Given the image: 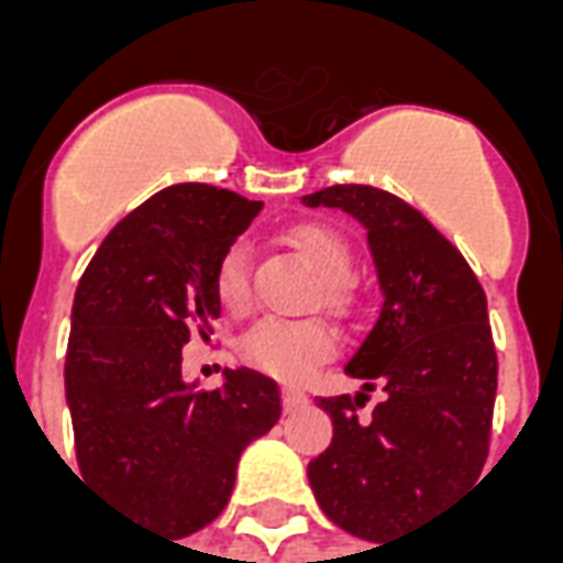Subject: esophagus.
<instances>
[{
  "instance_id": "1",
  "label": "esophagus",
  "mask_w": 563,
  "mask_h": 563,
  "mask_svg": "<svg viewBox=\"0 0 563 563\" xmlns=\"http://www.w3.org/2000/svg\"><path fill=\"white\" fill-rule=\"evenodd\" d=\"M307 404V395L298 389H283V410L286 413H295V410H301Z\"/></svg>"
}]
</instances>
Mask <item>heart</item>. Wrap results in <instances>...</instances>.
Wrapping results in <instances>:
<instances>
[{
  "instance_id": "b5f03b06",
  "label": "heart",
  "mask_w": 563,
  "mask_h": 563,
  "mask_svg": "<svg viewBox=\"0 0 563 563\" xmlns=\"http://www.w3.org/2000/svg\"><path fill=\"white\" fill-rule=\"evenodd\" d=\"M286 241L307 258L319 280L325 283V301H338V283L350 274L353 256L341 234L322 222H301L286 234ZM217 298L229 313H244L250 307V271L246 250L232 246L217 265ZM334 355V334L322 322H283L262 319L241 338V358L283 383H301L322 362Z\"/></svg>"
}]
</instances>
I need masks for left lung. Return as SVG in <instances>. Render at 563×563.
<instances>
[{"instance_id": "left-lung-1", "label": "left lung", "mask_w": 563, "mask_h": 563, "mask_svg": "<svg viewBox=\"0 0 563 563\" xmlns=\"http://www.w3.org/2000/svg\"><path fill=\"white\" fill-rule=\"evenodd\" d=\"M301 201L365 225L383 307L343 371L386 395L371 419L355 413L362 391L319 398L334 437L307 479L338 528L386 545L483 471L497 391L488 305L464 256L398 196L343 184Z\"/></svg>"}]
</instances>
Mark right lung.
I'll use <instances>...</instances> for the list:
<instances>
[{"label": "right lung", "instance_id": "add662e5", "mask_svg": "<svg viewBox=\"0 0 563 563\" xmlns=\"http://www.w3.org/2000/svg\"><path fill=\"white\" fill-rule=\"evenodd\" d=\"M262 201L174 184L120 220L71 305L66 401L84 479L159 531L189 537L220 516L238 461L280 419V389L258 371L220 389L184 379L189 331L220 317L217 265Z\"/></svg>", "mask_w": 563, "mask_h": 563}]
</instances>
